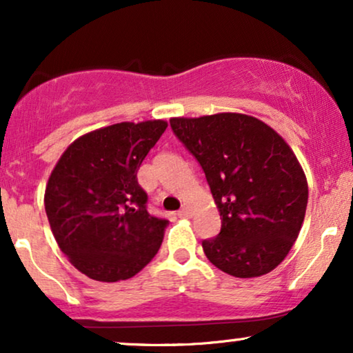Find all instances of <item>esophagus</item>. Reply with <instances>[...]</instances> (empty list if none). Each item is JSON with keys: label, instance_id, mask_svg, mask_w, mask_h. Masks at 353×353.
<instances>
[{"label": "esophagus", "instance_id": "esophagus-1", "mask_svg": "<svg viewBox=\"0 0 353 353\" xmlns=\"http://www.w3.org/2000/svg\"><path fill=\"white\" fill-rule=\"evenodd\" d=\"M177 216L179 217H190L192 216V210L188 206H183L181 210L177 211Z\"/></svg>", "mask_w": 353, "mask_h": 353}]
</instances>
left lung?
Returning a JSON list of instances; mask_svg holds the SVG:
<instances>
[{
	"mask_svg": "<svg viewBox=\"0 0 353 353\" xmlns=\"http://www.w3.org/2000/svg\"><path fill=\"white\" fill-rule=\"evenodd\" d=\"M170 123L205 171L221 212L219 235L201 243L206 257L236 278L269 274L294 245L309 200L290 145L264 121L243 113Z\"/></svg>",
	"mask_w": 353,
	"mask_h": 353,
	"instance_id": "left-lung-1",
	"label": "left lung"
}]
</instances>
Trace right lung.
<instances>
[{"label": "right lung", "mask_w": 353, "mask_h": 353, "mask_svg": "<svg viewBox=\"0 0 353 353\" xmlns=\"http://www.w3.org/2000/svg\"><path fill=\"white\" fill-rule=\"evenodd\" d=\"M163 120L117 123L78 137L51 172L44 208L59 248L97 281L128 280L160 250L168 219L148 214L137 171Z\"/></svg>", "instance_id": "1"}]
</instances>
